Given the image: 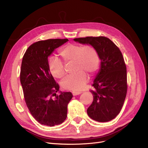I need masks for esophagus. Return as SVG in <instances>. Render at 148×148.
Returning <instances> with one entry per match:
<instances>
[{
	"instance_id": "1",
	"label": "esophagus",
	"mask_w": 148,
	"mask_h": 148,
	"mask_svg": "<svg viewBox=\"0 0 148 148\" xmlns=\"http://www.w3.org/2000/svg\"><path fill=\"white\" fill-rule=\"evenodd\" d=\"M81 93H82V92H76V91H73V92H72L73 95H79V94H80Z\"/></svg>"
}]
</instances>
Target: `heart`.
Returning a JSON list of instances; mask_svg holds the SVG:
<instances>
[{
  "mask_svg": "<svg viewBox=\"0 0 148 148\" xmlns=\"http://www.w3.org/2000/svg\"><path fill=\"white\" fill-rule=\"evenodd\" d=\"M60 56L66 63L74 61L75 69L77 71L62 81V87L65 89L73 91L81 90L88 81L87 73L93 74L99 68V54L95 48L89 45L69 44L60 50ZM49 70L57 78H62L65 75L63 63L56 59L50 60Z\"/></svg>",
  "mask_w": 148,
  "mask_h": 148,
  "instance_id": "b5f03b06",
  "label": "heart"
}]
</instances>
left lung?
I'll list each match as a JSON object with an SVG mask.
<instances>
[{
    "mask_svg": "<svg viewBox=\"0 0 148 148\" xmlns=\"http://www.w3.org/2000/svg\"><path fill=\"white\" fill-rule=\"evenodd\" d=\"M90 45L99 54L100 67L94 80L93 101L87 110L94 121L104 123L114 119L121 111L127 94V69L120 49L108 38L87 37L74 38Z\"/></svg>",
    "mask_w": 148,
    "mask_h": 148,
    "instance_id": "left-lung-1",
    "label": "left lung"
}]
</instances>
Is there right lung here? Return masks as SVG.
Returning <instances> with one entry per match:
<instances>
[{
    "mask_svg": "<svg viewBox=\"0 0 148 148\" xmlns=\"http://www.w3.org/2000/svg\"><path fill=\"white\" fill-rule=\"evenodd\" d=\"M68 41L67 38L38 41L30 46L23 58L20 81L25 103L35 119L44 125L62 124L73 97L70 92L56 94L59 86L50 73L48 59L55 49Z\"/></svg>",
    "mask_w": 148,
    "mask_h": 148,
    "instance_id": "obj_1",
    "label": "right lung"
}]
</instances>
